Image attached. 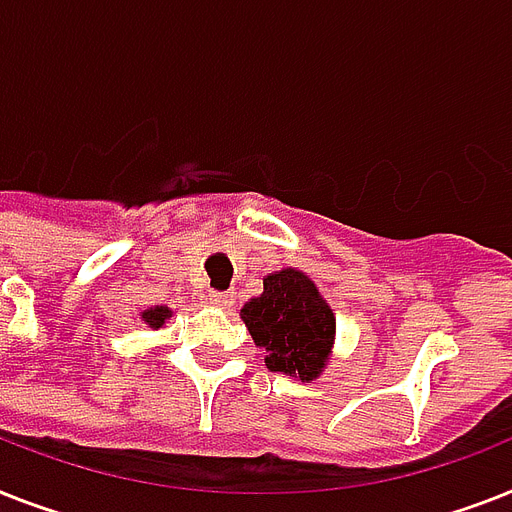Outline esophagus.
Listing matches in <instances>:
<instances>
[{
    "label": "esophagus",
    "mask_w": 512,
    "mask_h": 512,
    "mask_svg": "<svg viewBox=\"0 0 512 512\" xmlns=\"http://www.w3.org/2000/svg\"><path fill=\"white\" fill-rule=\"evenodd\" d=\"M207 302H210V305H213V307H226V305H231V294H226V292H210Z\"/></svg>",
    "instance_id": "obj_1"
}]
</instances>
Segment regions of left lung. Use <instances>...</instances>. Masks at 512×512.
<instances>
[{"label": "left lung", "instance_id": "obj_1", "mask_svg": "<svg viewBox=\"0 0 512 512\" xmlns=\"http://www.w3.org/2000/svg\"><path fill=\"white\" fill-rule=\"evenodd\" d=\"M239 315L273 373L315 381L326 371L336 315L307 273L297 268L268 273L263 294L244 302Z\"/></svg>", "mask_w": 512, "mask_h": 512}]
</instances>
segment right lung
I'll return each mask as SVG.
<instances>
[{"mask_svg": "<svg viewBox=\"0 0 512 512\" xmlns=\"http://www.w3.org/2000/svg\"><path fill=\"white\" fill-rule=\"evenodd\" d=\"M173 318V310L165 305H155V307H147L144 313H141V321L147 323L149 328H162L165 326V321H170Z\"/></svg>", "mask_w": 512, "mask_h": 512, "instance_id": "1", "label": "right lung"}]
</instances>
